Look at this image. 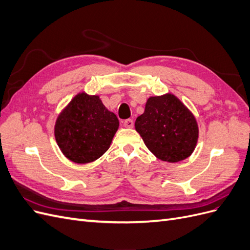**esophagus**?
<instances>
[{"mask_svg": "<svg viewBox=\"0 0 250 250\" xmlns=\"http://www.w3.org/2000/svg\"><path fill=\"white\" fill-rule=\"evenodd\" d=\"M124 127L126 128H132L133 127V121L131 119H128L124 121Z\"/></svg>", "mask_w": 250, "mask_h": 250, "instance_id": "esophagus-1", "label": "esophagus"}]
</instances>
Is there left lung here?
<instances>
[{
    "label": "left lung",
    "instance_id": "left-lung-1",
    "mask_svg": "<svg viewBox=\"0 0 250 250\" xmlns=\"http://www.w3.org/2000/svg\"><path fill=\"white\" fill-rule=\"evenodd\" d=\"M134 126L147 148L163 162L186 160L198 142L195 116L171 93L149 97L145 111L135 120Z\"/></svg>",
    "mask_w": 250,
    "mask_h": 250
}]
</instances>
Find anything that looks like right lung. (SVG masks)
Masks as SVG:
<instances>
[{"mask_svg":"<svg viewBox=\"0 0 250 250\" xmlns=\"http://www.w3.org/2000/svg\"><path fill=\"white\" fill-rule=\"evenodd\" d=\"M119 120L98 95L80 92L59 113L54 135L62 154L73 163L88 164L110 147Z\"/></svg>","mask_w":250,"mask_h":250,"instance_id":"obj_1","label":"right lung"}]
</instances>
